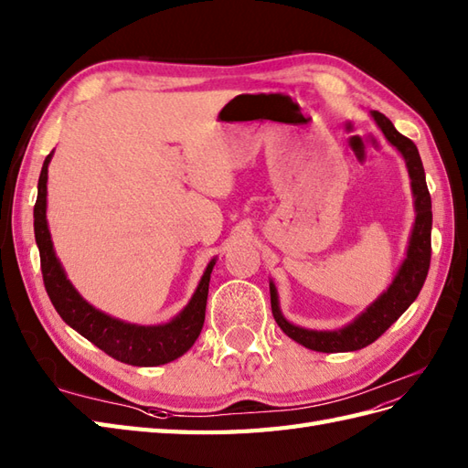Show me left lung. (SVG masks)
<instances>
[{"mask_svg": "<svg viewBox=\"0 0 468 468\" xmlns=\"http://www.w3.org/2000/svg\"><path fill=\"white\" fill-rule=\"evenodd\" d=\"M369 115L385 134V139L403 156L409 178H411L415 224L411 236H409L405 260L401 261V266H399L389 288H387L373 303H369L356 320L339 329H307L288 322L280 310L276 283L270 280L271 314L282 332L293 341H298L300 346L322 353L357 351L367 347L375 339L381 337L385 334V329H389L399 317L403 315L407 307L417 300V295L427 280V271L431 264V195L425 180V168L423 163H420L417 146L411 139H407V136L399 133L393 127V122L385 115H381L379 111H369Z\"/></svg>", "mask_w": 468, "mask_h": 468, "instance_id": "obj_1", "label": "left lung"}]
</instances>
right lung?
Instances as JSON below:
<instances>
[{
  "label": "right lung",
  "instance_id": "obj_1",
  "mask_svg": "<svg viewBox=\"0 0 468 468\" xmlns=\"http://www.w3.org/2000/svg\"><path fill=\"white\" fill-rule=\"evenodd\" d=\"M51 151L41 166L37 182V202L33 208V230L41 256V271L45 290L55 305L61 320L71 325L77 334H81L90 344H95L107 356L117 361L129 363L136 367L165 366L178 359L195 346L204 325V312H207L210 273L216 258L208 261L198 286L192 293L185 310L176 314L173 320L158 325H139L122 322L90 305L81 293L75 290L71 280L55 254L51 232L48 226V168L51 163Z\"/></svg>",
  "mask_w": 468,
  "mask_h": 468
}]
</instances>
